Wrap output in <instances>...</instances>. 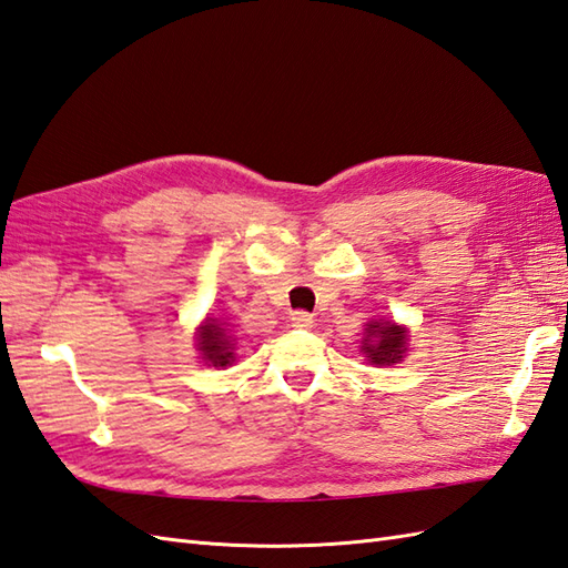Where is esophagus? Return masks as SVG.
Masks as SVG:
<instances>
[{
	"label": "esophagus",
	"instance_id": "1",
	"mask_svg": "<svg viewBox=\"0 0 568 568\" xmlns=\"http://www.w3.org/2000/svg\"><path fill=\"white\" fill-rule=\"evenodd\" d=\"M290 324H293L295 328H312L314 318L307 312H293V314H290Z\"/></svg>",
	"mask_w": 568,
	"mask_h": 568
}]
</instances>
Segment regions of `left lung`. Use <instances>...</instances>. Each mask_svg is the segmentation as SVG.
Returning <instances> with one entry per match:
<instances>
[{
    "label": "left lung",
    "instance_id": "left-lung-1",
    "mask_svg": "<svg viewBox=\"0 0 568 568\" xmlns=\"http://www.w3.org/2000/svg\"><path fill=\"white\" fill-rule=\"evenodd\" d=\"M359 353L367 357V362L379 367H390L403 359L408 353V331L394 322H369L365 328V338H362Z\"/></svg>",
    "mask_w": 568,
    "mask_h": 568
}]
</instances>
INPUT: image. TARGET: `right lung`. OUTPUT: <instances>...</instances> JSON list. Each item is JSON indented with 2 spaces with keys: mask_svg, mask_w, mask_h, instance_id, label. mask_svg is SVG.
<instances>
[{
  "mask_svg": "<svg viewBox=\"0 0 568 568\" xmlns=\"http://www.w3.org/2000/svg\"><path fill=\"white\" fill-rule=\"evenodd\" d=\"M196 347L201 351V359L209 367H227L235 362V347H232V338L227 336V328L217 324L215 318H206L196 333Z\"/></svg>",
  "mask_w": 568,
  "mask_h": 568,
  "instance_id": "add662e5",
  "label": "right lung"
}]
</instances>
